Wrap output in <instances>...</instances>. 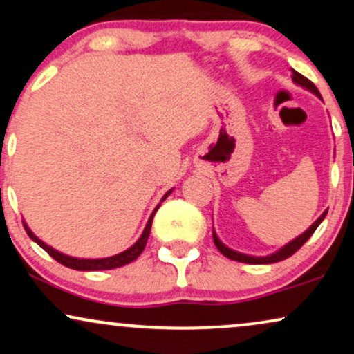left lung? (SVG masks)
Masks as SVG:
<instances>
[{"instance_id":"1","label":"left lung","mask_w":354,"mask_h":354,"mask_svg":"<svg viewBox=\"0 0 354 354\" xmlns=\"http://www.w3.org/2000/svg\"><path fill=\"white\" fill-rule=\"evenodd\" d=\"M292 82L296 83V84H299V86H302V88L308 89V91L314 93L315 96H319L320 100H322V96H320L319 89H317L315 84L312 83L310 80H307L306 77H304V75H301V73H299V71H296V70H292ZM325 216H326V210H325L324 214H322V216H320L319 218H317V221H315L314 223H312L310 227H308V229H307L306 232H304L302 235L296 236V239H294L292 241H289L288 245H284L283 248L277 250L276 253L268 254V257H250V254H243V253L235 252V250H232V248H229V247H225V245H223L222 241L218 240V236H217L216 232L212 230L214 243H216V247L218 248V252H221V253L223 254V257H227V258H230V259H235V261H240V263H248V265H270V263L283 261V259L289 258L290 254L296 253L297 250L301 248L302 245L306 243V241H307L308 239H310L312 234H314L317 227H319L320 223H322V221H324V218H325Z\"/></svg>"}]
</instances>
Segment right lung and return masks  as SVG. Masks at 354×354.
<instances>
[{
    "label": "right lung",
    "instance_id": "1",
    "mask_svg": "<svg viewBox=\"0 0 354 354\" xmlns=\"http://www.w3.org/2000/svg\"><path fill=\"white\" fill-rule=\"evenodd\" d=\"M171 191H173V189H169V191L167 192V194L163 196L162 203H163L165 199L168 198L169 194H171ZM158 207H160V204L156 205L153 212H151V216H150V218H149V222H147L145 229H144V232H142L140 239H138V240L136 241V243L132 245L131 248L125 250V252L119 253V254H114V257H109V258H96V259H89V258H73V257H68V254H64V253L57 252L55 248L48 247L47 243H44L42 240L37 239V236H35V235L32 234V230L29 229L28 223H26V222H24V229H26V232H28V235L30 236V240H34L35 243H37L40 248L46 250V252H47L48 254H50V257H52L53 259H57L58 263H62V265L66 266V268H71V270H77V271H102V270H114V268H120V266H124V265H129V263H132L133 259H137L138 257H140V253L144 252V248H145V245H147V240H149V235H150L151 221H153L155 212H156V210H158Z\"/></svg>",
    "mask_w": 354,
    "mask_h": 354
}]
</instances>
